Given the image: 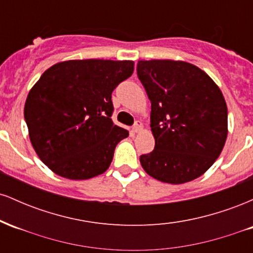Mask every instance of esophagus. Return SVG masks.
<instances>
[{
  "mask_svg": "<svg viewBox=\"0 0 253 253\" xmlns=\"http://www.w3.org/2000/svg\"><path fill=\"white\" fill-rule=\"evenodd\" d=\"M141 129H143V124H141L140 121H136V123L134 124V126L132 127V132L138 133V132H140Z\"/></svg>",
  "mask_w": 253,
  "mask_h": 253,
  "instance_id": "1",
  "label": "esophagus"
}]
</instances>
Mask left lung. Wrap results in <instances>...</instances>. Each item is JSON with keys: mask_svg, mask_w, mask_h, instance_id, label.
<instances>
[{"mask_svg": "<svg viewBox=\"0 0 253 253\" xmlns=\"http://www.w3.org/2000/svg\"><path fill=\"white\" fill-rule=\"evenodd\" d=\"M136 72L151 101L156 141L152 152L140 156L143 169L170 184L203 175L227 138L221 90L205 71L182 60H139Z\"/></svg>", "mask_w": 253, "mask_h": 253, "instance_id": "left-lung-1", "label": "left lung"}]
</instances>
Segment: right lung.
I'll return each mask as SVG.
<instances>
[{
    "instance_id": "1",
    "label": "right lung",
    "mask_w": 253,
    "mask_h": 253,
    "mask_svg": "<svg viewBox=\"0 0 253 253\" xmlns=\"http://www.w3.org/2000/svg\"><path fill=\"white\" fill-rule=\"evenodd\" d=\"M134 70L132 60H65L28 92L25 120L32 146L48 169L82 181L109 168L128 130L112 120V92Z\"/></svg>"
}]
</instances>
